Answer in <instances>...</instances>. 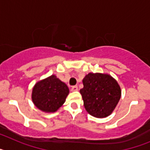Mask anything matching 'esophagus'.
<instances>
[{
    "instance_id": "obj_1",
    "label": "esophagus",
    "mask_w": 150,
    "mask_h": 150,
    "mask_svg": "<svg viewBox=\"0 0 150 150\" xmlns=\"http://www.w3.org/2000/svg\"><path fill=\"white\" fill-rule=\"evenodd\" d=\"M71 91H78V87L76 86H72V88H71Z\"/></svg>"
}]
</instances>
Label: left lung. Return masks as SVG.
<instances>
[{"mask_svg":"<svg viewBox=\"0 0 150 150\" xmlns=\"http://www.w3.org/2000/svg\"><path fill=\"white\" fill-rule=\"evenodd\" d=\"M80 89L87 112L96 118L110 116L121 98V88L109 74L89 73L83 79Z\"/></svg>","mask_w":150,"mask_h":150,"instance_id":"obj_1","label":"left lung"}]
</instances>
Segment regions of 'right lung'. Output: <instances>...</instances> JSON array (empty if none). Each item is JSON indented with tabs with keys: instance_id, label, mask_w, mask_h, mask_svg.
I'll use <instances>...</instances> for the list:
<instances>
[{
	"instance_id": "obj_1",
	"label": "right lung",
	"mask_w": 150,
	"mask_h": 150,
	"mask_svg": "<svg viewBox=\"0 0 150 150\" xmlns=\"http://www.w3.org/2000/svg\"><path fill=\"white\" fill-rule=\"evenodd\" d=\"M68 94L67 85L56 76L52 75L36 83L31 98L38 109L46 112H53L62 107Z\"/></svg>"
}]
</instances>
